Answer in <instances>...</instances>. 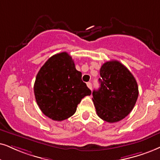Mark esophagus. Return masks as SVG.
Returning <instances> with one entry per match:
<instances>
[{
  "mask_svg": "<svg viewBox=\"0 0 160 160\" xmlns=\"http://www.w3.org/2000/svg\"><path fill=\"white\" fill-rule=\"evenodd\" d=\"M86 84H87V86L88 87V88H90V89H92V82H88Z\"/></svg>",
  "mask_w": 160,
  "mask_h": 160,
  "instance_id": "34e87169",
  "label": "esophagus"
}]
</instances>
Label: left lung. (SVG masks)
I'll return each instance as SVG.
<instances>
[{"mask_svg":"<svg viewBox=\"0 0 160 160\" xmlns=\"http://www.w3.org/2000/svg\"><path fill=\"white\" fill-rule=\"evenodd\" d=\"M100 87L92 92L98 117L116 122L128 116L136 104L139 91L131 72L117 60L106 62L100 70Z\"/></svg>","mask_w":160,"mask_h":160,"instance_id":"8db88e82","label":"left lung"}]
</instances>
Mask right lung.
Instances as JSON below:
<instances>
[{"instance_id":"right-lung-1","label":"right lung","mask_w":160,"mask_h":160,"mask_svg":"<svg viewBox=\"0 0 160 160\" xmlns=\"http://www.w3.org/2000/svg\"><path fill=\"white\" fill-rule=\"evenodd\" d=\"M81 78L67 52L52 56L40 68L34 85L36 102L42 112L56 121L72 117L82 99L92 94Z\"/></svg>"}]
</instances>
